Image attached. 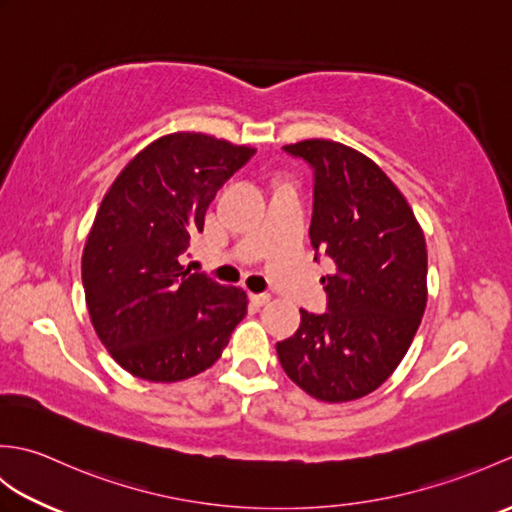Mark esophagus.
<instances>
[{
    "label": "esophagus",
    "mask_w": 512,
    "mask_h": 512,
    "mask_svg": "<svg viewBox=\"0 0 512 512\" xmlns=\"http://www.w3.org/2000/svg\"><path fill=\"white\" fill-rule=\"evenodd\" d=\"M270 292H253V295H250V301L253 303H257V306H266V303H270Z\"/></svg>",
    "instance_id": "1"
}]
</instances>
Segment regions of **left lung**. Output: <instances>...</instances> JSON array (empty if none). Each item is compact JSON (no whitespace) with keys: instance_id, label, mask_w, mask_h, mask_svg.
I'll return each mask as SVG.
<instances>
[{"instance_id":"left-lung-1","label":"left lung","mask_w":512,"mask_h":512,"mask_svg":"<svg viewBox=\"0 0 512 512\" xmlns=\"http://www.w3.org/2000/svg\"><path fill=\"white\" fill-rule=\"evenodd\" d=\"M284 149L314 173L310 242L334 273L321 279L328 312L301 310L299 330L277 343L279 363L312 398H363L394 374L427 308L424 233L405 195L361 151L323 138Z\"/></svg>"}]
</instances>
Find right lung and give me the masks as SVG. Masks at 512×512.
<instances>
[{
	"label": "right lung",
	"mask_w": 512,
	"mask_h": 512,
	"mask_svg": "<svg viewBox=\"0 0 512 512\" xmlns=\"http://www.w3.org/2000/svg\"><path fill=\"white\" fill-rule=\"evenodd\" d=\"M253 147L176 132L147 145L105 193L81 277L96 334L114 361L151 383L211 367L246 317V292L191 273L182 255L222 184Z\"/></svg>",
	"instance_id": "1"
}]
</instances>
